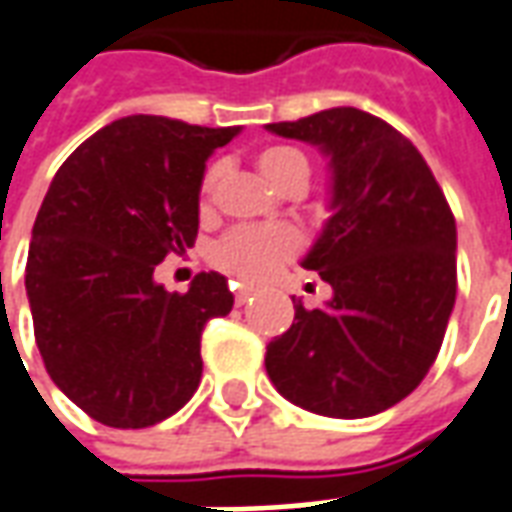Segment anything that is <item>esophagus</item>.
Instances as JSON below:
<instances>
[{
  "label": "esophagus",
  "instance_id": "34e87169",
  "mask_svg": "<svg viewBox=\"0 0 512 512\" xmlns=\"http://www.w3.org/2000/svg\"><path fill=\"white\" fill-rule=\"evenodd\" d=\"M255 291H257L255 285H249V282H241V285L235 288V305H244L246 299H249V296H252Z\"/></svg>",
  "mask_w": 512,
  "mask_h": 512
}]
</instances>
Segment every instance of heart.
I'll list each match as a JSON object with an SVG mask.
<instances>
[{"label": "heart", "instance_id": "obj_1", "mask_svg": "<svg viewBox=\"0 0 512 512\" xmlns=\"http://www.w3.org/2000/svg\"><path fill=\"white\" fill-rule=\"evenodd\" d=\"M260 177L271 188H282L293 177L307 180V160L299 149L291 146H268L255 160ZM219 169H207L199 185L202 207L210 205V196L216 191ZM299 232L285 227V224H271V227H241L232 230L216 249V263L227 271H235L244 280H268L277 268L291 260L299 252Z\"/></svg>", "mask_w": 512, "mask_h": 512}]
</instances>
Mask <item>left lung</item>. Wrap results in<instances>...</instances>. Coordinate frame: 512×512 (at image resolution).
I'll list each match as a JSON object with an SVG mask.
<instances>
[{
    "label": "left lung",
    "mask_w": 512,
    "mask_h": 512,
    "mask_svg": "<svg viewBox=\"0 0 512 512\" xmlns=\"http://www.w3.org/2000/svg\"><path fill=\"white\" fill-rule=\"evenodd\" d=\"M266 130L327 157L330 219L302 266L332 288L316 310L293 296L291 330L266 349L268 380L318 416H377L438 357L457 293L455 216L416 146L366 110Z\"/></svg>",
    "instance_id": "8db88e82"
}]
</instances>
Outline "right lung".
Segmentation results:
<instances>
[{
  "label": "right lung",
  "mask_w": 512,
  "mask_h": 512,
  "mask_svg": "<svg viewBox=\"0 0 512 512\" xmlns=\"http://www.w3.org/2000/svg\"><path fill=\"white\" fill-rule=\"evenodd\" d=\"M238 132L127 116L46 191L24 277L35 343L57 388L107 427H152L199 388L202 330L235 299L219 271L171 293L155 268L194 246L207 157Z\"/></svg>",
  "instance_id": "add662e5"
}]
</instances>
